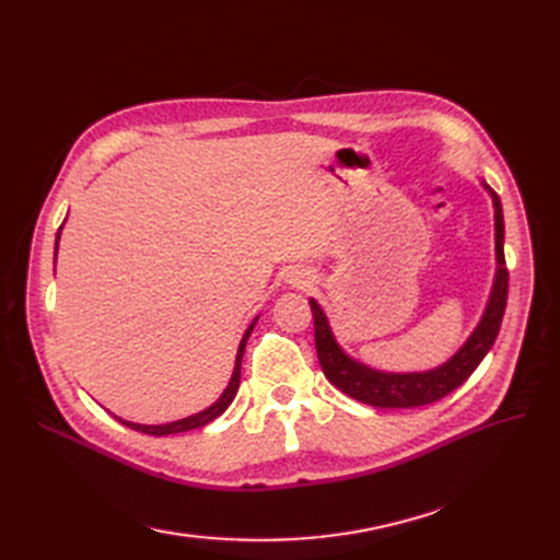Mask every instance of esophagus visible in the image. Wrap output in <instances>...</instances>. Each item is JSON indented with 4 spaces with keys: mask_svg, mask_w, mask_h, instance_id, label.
Here are the masks:
<instances>
[{
    "mask_svg": "<svg viewBox=\"0 0 560 560\" xmlns=\"http://www.w3.org/2000/svg\"><path fill=\"white\" fill-rule=\"evenodd\" d=\"M311 282V278L308 276H299L296 280H294V284H299V287H306Z\"/></svg>",
    "mask_w": 560,
    "mask_h": 560,
    "instance_id": "obj_1",
    "label": "esophagus"
}]
</instances>
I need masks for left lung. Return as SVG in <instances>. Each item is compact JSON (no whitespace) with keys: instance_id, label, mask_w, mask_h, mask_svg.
<instances>
[{"instance_id":"1","label":"left lung","mask_w":560,"mask_h":560,"mask_svg":"<svg viewBox=\"0 0 560 560\" xmlns=\"http://www.w3.org/2000/svg\"><path fill=\"white\" fill-rule=\"evenodd\" d=\"M490 198H493L495 208V257H498V273L493 292H490L486 313L481 322L474 329V334L467 338L465 346L457 350L453 358L436 366L432 371H422V374H385V371H376L366 364H360L358 360L348 358L336 343L331 334L329 322L322 313L319 303L311 299V311L315 319V348L317 360L325 376L331 385H336L348 397L364 401L369 406H378V409H411V406H425L432 401H439L453 393L455 387H460L471 374L474 369L481 364V360L493 348L502 315L506 308V290H510V270L504 264V217H502V202L500 196L483 184Z\"/></svg>"}]
</instances>
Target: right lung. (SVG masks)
I'll use <instances>...</instances> for the list:
<instances>
[{"mask_svg":"<svg viewBox=\"0 0 560 560\" xmlns=\"http://www.w3.org/2000/svg\"><path fill=\"white\" fill-rule=\"evenodd\" d=\"M60 229H62V226H60ZM58 241H60V231H58V235H56V254H58ZM254 322H257V319H254ZM254 322H252V325L247 327V331H245V336H243V341H241V348H238V358H235V369H233V376H231V383H229V387L224 389V395H222V397H219V399H217L212 406H208L206 411H200V413H196V416H189V418L175 420V422H165V425H140V422H128V420H121V418H118V422H124V425H128V428H132V430H138V432H144V434L163 436V434H177V432H189V430L202 428V425H208V422H212L214 418L222 416V413L229 409V404L233 401L235 393H238V385H241V364H243V352H245V343H247V338H249V334H252V329H254Z\"/></svg>","mask_w":560,"mask_h":560,"instance_id":"1","label":"right lung"}]
</instances>
